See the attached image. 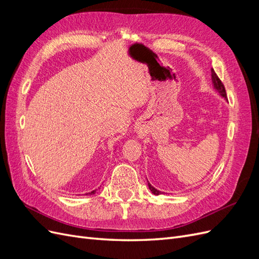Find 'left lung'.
I'll use <instances>...</instances> for the list:
<instances>
[{"mask_svg": "<svg viewBox=\"0 0 259 259\" xmlns=\"http://www.w3.org/2000/svg\"><path fill=\"white\" fill-rule=\"evenodd\" d=\"M210 72H211V83H213L214 90H215L216 92H218V93H219V95H221L223 98H225V99L227 100V94H226V90H225V86H224V84L222 83V81H221V80H219V77H218V76H217V74L215 73L214 69H211V70H210ZM148 186H149V189H150V191H151L153 194H155V195H159V194H161V193H162L161 191L156 190L155 188H154L153 186H151V185L149 184V183H148Z\"/></svg>", "mask_w": 259, "mask_h": 259, "instance_id": "obj_1", "label": "left lung"}]
</instances>
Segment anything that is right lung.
Masks as SVG:
<instances>
[{
	"label": "right lung",
	"mask_w": 259,
	"mask_h": 259,
	"mask_svg": "<svg viewBox=\"0 0 259 259\" xmlns=\"http://www.w3.org/2000/svg\"><path fill=\"white\" fill-rule=\"evenodd\" d=\"M95 192H96V190H93V191H91V192H89V193H86V195H92V194H95Z\"/></svg>",
	"instance_id": "add662e5"
}]
</instances>
